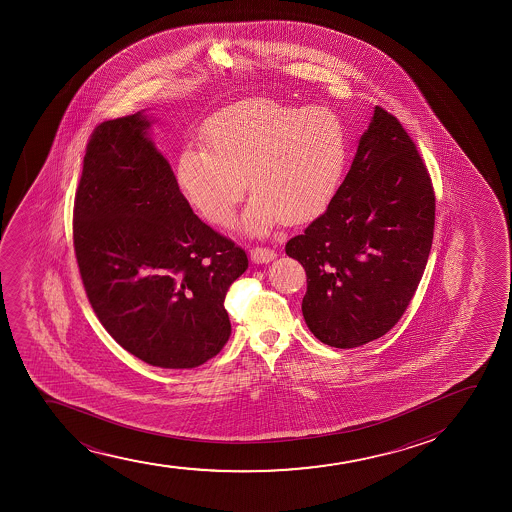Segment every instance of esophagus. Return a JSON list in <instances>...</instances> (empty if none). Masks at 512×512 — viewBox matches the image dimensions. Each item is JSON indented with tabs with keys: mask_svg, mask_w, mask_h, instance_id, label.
I'll list each match as a JSON object with an SVG mask.
<instances>
[{
	"mask_svg": "<svg viewBox=\"0 0 512 512\" xmlns=\"http://www.w3.org/2000/svg\"><path fill=\"white\" fill-rule=\"evenodd\" d=\"M277 258V253L273 251V249H268V247H254L251 249V259H253L254 263H270L273 259Z\"/></svg>",
	"mask_w": 512,
	"mask_h": 512,
	"instance_id": "obj_1",
	"label": "esophagus"
}]
</instances>
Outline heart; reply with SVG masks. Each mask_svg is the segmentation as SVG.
<instances>
[{"mask_svg": "<svg viewBox=\"0 0 512 512\" xmlns=\"http://www.w3.org/2000/svg\"><path fill=\"white\" fill-rule=\"evenodd\" d=\"M205 143L189 141L177 159V181L212 224H229L246 191L241 218L249 235L280 222L302 224L333 200L348 160L345 126L323 107L244 100L206 124Z\"/></svg>", "mask_w": 512, "mask_h": 512, "instance_id": "obj_1", "label": "heart"}]
</instances>
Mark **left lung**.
Here are the masks:
<instances>
[{
    "label": "left lung",
    "mask_w": 512,
    "mask_h": 512,
    "mask_svg": "<svg viewBox=\"0 0 512 512\" xmlns=\"http://www.w3.org/2000/svg\"><path fill=\"white\" fill-rule=\"evenodd\" d=\"M434 218V189L415 143L374 107L326 212L285 246L306 270L302 314L312 335L335 348L386 335L422 280Z\"/></svg>",
    "instance_id": "obj_1"
}]
</instances>
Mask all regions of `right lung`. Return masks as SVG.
<instances>
[{"mask_svg":"<svg viewBox=\"0 0 512 512\" xmlns=\"http://www.w3.org/2000/svg\"><path fill=\"white\" fill-rule=\"evenodd\" d=\"M152 124L140 111L90 136L75 253L97 318L124 350L162 369H193L229 340L225 294L247 256L194 215Z\"/></svg>","mask_w":512,"mask_h":512,"instance_id":"right-lung-1","label":"right lung"}]
</instances>
